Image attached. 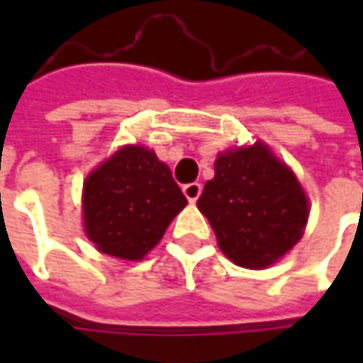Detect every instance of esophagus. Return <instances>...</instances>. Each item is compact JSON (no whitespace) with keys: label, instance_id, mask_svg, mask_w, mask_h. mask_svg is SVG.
<instances>
[{"label":"esophagus","instance_id":"esophagus-1","mask_svg":"<svg viewBox=\"0 0 363 363\" xmlns=\"http://www.w3.org/2000/svg\"><path fill=\"white\" fill-rule=\"evenodd\" d=\"M200 194H202V184H198V182H191V184L184 186V196L189 202H196L200 198Z\"/></svg>","mask_w":363,"mask_h":363}]
</instances>
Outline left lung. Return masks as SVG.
I'll return each mask as SVG.
<instances>
[{
	"label": "left lung",
	"instance_id": "8db88e82",
	"mask_svg": "<svg viewBox=\"0 0 363 363\" xmlns=\"http://www.w3.org/2000/svg\"><path fill=\"white\" fill-rule=\"evenodd\" d=\"M198 208L220 250L244 269H264L283 257L309 216L297 177L262 143L222 153Z\"/></svg>",
	"mask_w": 363,
	"mask_h": 363
}]
</instances>
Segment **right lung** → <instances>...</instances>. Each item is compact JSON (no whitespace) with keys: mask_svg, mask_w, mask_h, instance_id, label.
Listing matches in <instances>:
<instances>
[{"mask_svg":"<svg viewBox=\"0 0 363 363\" xmlns=\"http://www.w3.org/2000/svg\"><path fill=\"white\" fill-rule=\"evenodd\" d=\"M186 203L169 167L153 151L123 147L86 177L84 228L101 252L139 260Z\"/></svg>","mask_w":363,"mask_h":363,"instance_id":"obj_1","label":"right lung"}]
</instances>
